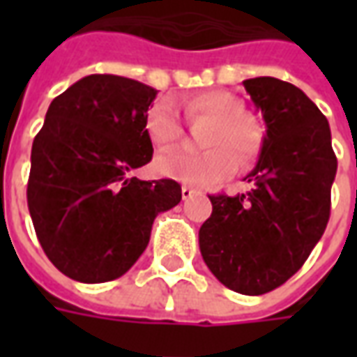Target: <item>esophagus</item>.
Here are the masks:
<instances>
[{
  "label": "esophagus",
  "mask_w": 357,
  "mask_h": 357,
  "mask_svg": "<svg viewBox=\"0 0 357 357\" xmlns=\"http://www.w3.org/2000/svg\"><path fill=\"white\" fill-rule=\"evenodd\" d=\"M195 193H197V191H195L193 187H189V185L181 187V197H183V201H189Z\"/></svg>",
  "instance_id": "1"
}]
</instances>
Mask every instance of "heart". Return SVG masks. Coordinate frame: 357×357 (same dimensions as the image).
Returning a JSON list of instances; mask_svg holds the SVG:
<instances>
[{
    "mask_svg": "<svg viewBox=\"0 0 357 357\" xmlns=\"http://www.w3.org/2000/svg\"><path fill=\"white\" fill-rule=\"evenodd\" d=\"M185 116L191 122L206 120L212 130L204 155H189L185 151H170L155 160V170L168 179L189 185H212L237 170L241 164L252 162L262 147V128L255 118L243 112V105L235 95L214 89L193 95L183 102ZM149 139L158 149L174 147L183 137L178 110L168 101H158L149 110L145 120ZM235 152L234 155L232 153Z\"/></svg>",
    "mask_w": 357,
    "mask_h": 357,
    "instance_id": "b5f03b06",
    "label": "heart"
}]
</instances>
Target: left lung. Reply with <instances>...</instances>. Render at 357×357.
<instances>
[{
  "instance_id": "1",
  "label": "left lung",
  "mask_w": 357,
  "mask_h": 357,
  "mask_svg": "<svg viewBox=\"0 0 357 357\" xmlns=\"http://www.w3.org/2000/svg\"><path fill=\"white\" fill-rule=\"evenodd\" d=\"M266 122L260 156L243 195H210L199 229L204 264L227 289L258 296L306 262L331 214L337 156L327 118L302 89L271 76L243 82Z\"/></svg>"
}]
</instances>
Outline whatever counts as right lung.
I'll use <instances>...</instances> for the list:
<instances>
[{
  "label": "right lung",
  "instance_id": "right-lung-1",
  "mask_svg": "<svg viewBox=\"0 0 357 357\" xmlns=\"http://www.w3.org/2000/svg\"><path fill=\"white\" fill-rule=\"evenodd\" d=\"M156 89L91 74L51 101L32 143L28 210L53 266L80 283L124 275L153 222L181 201L174 179L130 178L153 158L145 120Z\"/></svg>",
  "mask_w": 357,
  "mask_h": 357
}]
</instances>
